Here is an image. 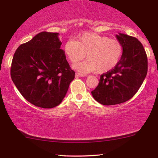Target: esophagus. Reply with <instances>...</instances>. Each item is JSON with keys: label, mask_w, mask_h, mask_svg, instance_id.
Masks as SVG:
<instances>
[{"label": "esophagus", "mask_w": 158, "mask_h": 158, "mask_svg": "<svg viewBox=\"0 0 158 158\" xmlns=\"http://www.w3.org/2000/svg\"><path fill=\"white\" fill-rule=\"evenodd\" d=\"M76 77H85V75L84 74H81V73H76Z\"/></svg>", "instance_id": "34e87169"}]
</instances>
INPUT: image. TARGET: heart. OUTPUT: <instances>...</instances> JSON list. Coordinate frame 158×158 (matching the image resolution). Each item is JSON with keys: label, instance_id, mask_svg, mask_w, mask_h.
<instances>
[{"label": "heart", "instance_id": "1", "mask_svg": "<svg viewBox=\"0 0 158 158\" xmlns=\"http://www.w3.org/2000/svg\"><path fill=\"white\" fill-rule=\"evenodd\" d=\"M65 55L72 63L85 57L88 59L76 63L73 68L81 74L97 71L106 73L118 64L122 58L123 47L119 41L110 39L95 32H85L77 41L69 40L64 47Z\"/></svg>", "mask_w": 158, "mask_h": 158}]
</instances>
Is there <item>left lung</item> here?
I'll return each instance as SVG.
<instances>
[{
    "label": "left lung",
    "mask_w": 158,
    "mask_h": 158,
    "mask_svg": "<svg viewBox=\"0 0 158 158\" xmlns=\"http://www.w3.org/2000/svg\"><path fill=\"white\" fill-rule=\"evenodd\" d=\"M116 38L123 47L122 58L115 68L101 75L99 85L91 91L94 99L104 106L129 100L147 74V56L138 39L123 33L116 35Z\"/></svg>",
    "instance_id": "left-lung-1"
}]
</instances>
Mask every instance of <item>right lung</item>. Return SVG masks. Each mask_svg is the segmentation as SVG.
<instances>
[{
	"mask_svg": "<svg viewBox=\"0 0 158 158\" xmlns=\"http://www.w3.org/2000/svg\"><path fill=\"white\" fill-rule=\"evenodd\" d=\"M59 35L40 32L20 45L12 59V81L29 102L40 108L59 106L75 77L60 49Z\"/></svg>",
	"mask_w": 158,
	"mask_h": 158,
	"instance_id": "1",
	"label": "right lung"
}]
</instances>
